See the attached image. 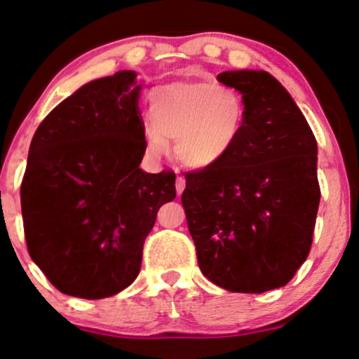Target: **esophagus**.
Returning a JSON list of instances; mask_svg holds the SVG:
<instances>
[{"label":"esophagus","instance_id":"34e87169","mask_svg":"<svg viewBox=\"0 0 359 359\" xmlns=\"http://www.w3.org/2000/svg\"><path fill=\"white\" fill-rule=\"evenodd\" d=\"M175 189H177V194H179V196L184 192V189H185V179H184V177H177Z\"/></svg>","mask_w":359,"mask_h":359}]
</instances>
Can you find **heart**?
I'll return each mask as SVG.
<instances>
[{
    "label": "heart",
    "mask_w": 359,
    "mask_h": 359,
    "mask_svg": "<svg viewBox=\"0 0 359 359\" xmlns=\"http://www.w3.org/2000/svg\"><path fill=\"white\" fill-rule=\"evenodd\" d=\"M149 120L144 133L154 157L165 154V142H174L184 165L209 168L236 149L248 122V105L234 86L177 81L154 90Z\"/></svg>",
    "instance_id": "1"
}]
</instances>
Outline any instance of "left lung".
<instances>
[{"mask_svg":"<svg viewBox=\"0 0 359 359\" xmlns=\"http://www.w3.org/2000/svg\"><path fill=\"white\" fill-rule=\"evenodd\" d=\"M248 122L217 165L185 174L182 205L202 274L232 292L283 287L308 257L321 189L318 145L291 95L267 72L219 73Z\"/></svg>","mask_w":359,"mask_h":359,"instance_id":"8db88e82","label":"left lung"}]
</instances>
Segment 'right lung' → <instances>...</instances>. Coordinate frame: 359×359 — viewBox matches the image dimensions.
<instances>
[{
  "mask_svg": "<svg viewBox=\"0 0 359 359\" xmlns=\"http://www.w3.org/2000/svg\"><path fill=\"white\" fill-rule=\"evenodd\" d=\"M137 73L90 81L34 132L21 182L33 262L63 294L102 299L140 273L145 237L175 198V174L138 168L147 142Z\"/></svg>",
  "mask_w": 359,
  "mask_h": 359,
  "instance_id": "obj_1",
  "label": "right lung"
}]
</instances>
